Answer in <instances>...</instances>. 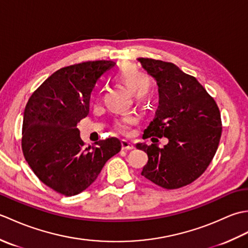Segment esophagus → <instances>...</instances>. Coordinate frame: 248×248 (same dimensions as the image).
Returning a JSON list of instances; mask_svg holds the SVG:
<instances>
[{
  "mask_svg": "<svg viewBox=\"0 0 248 248\" xmlns=\"http://www.w3.org/2000/svg\"><path fill=\"white\" fill-rule=\"evenodd\" d=\"M121 147H123L124 150H131V149L134 148V145L127 140H121Z\"/></svg>",
  "mask_w": 248,
  "mask_h": 248,
  "instance_id": "esophagus-1",
  "label": "esophagus"
}]
</instances>
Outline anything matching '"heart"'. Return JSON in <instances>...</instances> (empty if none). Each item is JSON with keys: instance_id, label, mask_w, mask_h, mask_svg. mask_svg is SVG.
<instances>
[{"instance_id": "1", "label": "heart", "mask_w": 248, "mask_h": 248, "mask_svg": "<svg viewBox=\"0 0 248 248\" xmlns=\"http://www.w3.org/2000/svg\"><path fill=\"white\" fill-rule=\"evenodd\" d=\"M114 80L131 91V96L136 102L146 103L154 96V84L148 77L143 76L139 67L124 62L114 75ZM136 123V116L128 114L116 123V128L121 132H127L132 124Z\"/></svg>"}]
</instances>
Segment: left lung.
Masks as SVG:
<instances>
[{
	"label": "left lung",
	"instance_id": "8db88e82",
	"mask_svg": "<svg viewBox=\"0 0 248 248\" xmlns=\"http://www.w3.org/2000/svg\"><path fill=\"white\" fill-rule=\"evenodd\" d=\"M159 86L155 117L145 129V139L167 138L168 144H136L148 155L141 176L156 186L175 189L191 184L213 160L222 135V119L215 100L196 78L172 64L140 57Z\"/></svg>",
	"mask_w": 248,
	"mask_h": 248
}]
</instances>
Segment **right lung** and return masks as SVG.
Returning a JSON list of instances; mask_svg holds the SVG:
<instances>
[{
    "instance_id": "obj_1",
    "label": "right lung",
    "mask_w": 248,
    "mask_h": 248,
    "mask_svg": "<svg viewBox=\"0 0 248 248\" xmlns=\"http://www.w3.org/2000/svg\"><path fill=\"white\" fill-rule=\"evenodd\" d=\"M114 65L89 61L61 68L26 103L21 139L25 160L41 182L65 196L86 189L121 149L116 138L85 147L77 128L89 113L94 84Z\"/></svg>"
}]
</instances>
